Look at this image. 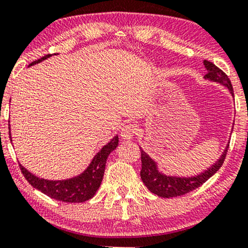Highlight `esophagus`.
Returning <instances> with one entry per match:
<instances>
[{
    "label": "esophagus",
    "mask_w": 248,
    "mask_h": 248,
    "mask_svg": "<svg viewBox=\"0 0 248 248\" xmlns=\"http://www.w3.org/2000/svg\"><path fill=\"white\" fill-rule=\"evenodd\" d=\"M137 125L135 124H128L122 128L121 131V137L123 140H131L134 137V134L137 133Z\"/></svg>",
    "instance_id": "34e87169"
}]
</instances>
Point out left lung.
<instances>
[{
  "label": "left lung",
  "instance_id": "obj_1",
  "mask_svg": "<svg viewBox=\"0 0 248 248\" xmlns=\"http://www.w3.org/2000/svg\"><path fill=\"white\" fill-rule=\"evenodd\" d=\"M208 73L204 76V79H208L213 82H218L222 86H225L229 93L233 97V89L230 82L229 78L227 74L217 67L212 62L209 61H203ZM229 144H227L225 150L220 158L213 164L211 167L206 168L203 172H200L199 175L191 176V177H178V176H168L162 174L159 171L157 162L154 159L150 158L147 152L141 150V161H142V169H141V179L147 186L148 189L155 195L160 198H176V196L184 195L186 193L198 188L202 184L208 181V179L216 174L221 167L223 161H225L227 151H228Z\"/></svg>",
  "mask_w": 248,
  "mask_h": 248
}]
</instances>
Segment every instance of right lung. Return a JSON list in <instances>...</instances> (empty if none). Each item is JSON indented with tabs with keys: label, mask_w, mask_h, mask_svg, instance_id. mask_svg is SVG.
<instances>
[{
	"label": "right lung",
	"mask_w": 248,
	"mask_h": 248,
	"mask_svg": "<svg viewBox=\"0 0 248 248\" xmlns=\"http://www.w3.org/2000/svg\"><path fill=\"white\" fill-rule=\"evenodd\" d=\"M52 55H45L42 59L30 63L29 66L35 65L37 63H40L42 61L48 59ZM11 130L9 126V131ZM10 139L11 138V132ZM118 145V137H115L108 142L106 145H104L100 149L99 152L94 155L89 166L86 168V170L81 172L80 175L74 176V177L67 179H61V181H49V179L40 178L38 176L31 174L23 166L19 165L21 168V171L29 184L40 191L44 194H46L49 198L57 201H62L66 203H81L90 200L96 194V192L99 188L103 181L105 167H106V161L109 154Z\"/></svg>",
	"instance_id": "1"
}]
</instances>
